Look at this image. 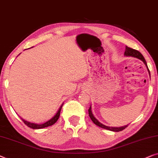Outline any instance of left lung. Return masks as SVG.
I'll return each mask as SVG.
<instances>
[{"label": "left lung", "instance_id": "8db88e82", "mask_svg": "<svg viewBox=\"0 0 158 158\" xmlns=\"http://www.w3.org/2000/svg\"><path fill=\"white\" fill-rule=\"evenodd\" d=\"M124 54L126 56H132V57H135V58L140 59V60H141L142 61H143V63H145L146 66L148 67L147 63H146V61L145 60V58H144L143 56L138 51H137V50L132 49V48H131L125 46V51ZM88 114H89V116H90V118L91 119V120H92L96 125H98V127H102V128H103V129L111 130V131H114V132H119V131H122V130L125 129L127 127V125H125V126L120 127H111L106 126V125L101 124V123H100L99 121H98L97 119H96L94 117V116H93L92 112H91V107H90V108L88 109Z\"/></svg>", "mask_w": 158, "mask_h": 158}]
</instances>
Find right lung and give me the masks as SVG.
I'll use <instances>...</instances> for the list:
<instances>
[{"label": "right lung", "instance_id": "1", "mask_svg": "<svg viewBox=\"0 0 158 158\" xmlns=\"http://www.w3.org/2000/svg\"><path fill=\"white\" fill-rule=\"evenodd\" d=\"M62 106H60V108H59L58 113H56V115L54 116L53 118L51 120L48 121V122L43 123V124H41V125H38V124H35V123H29V122H27V121L24 120L23 119H22V120L23 121V123L26 124L27 126L31 127V128H33V129H41V128H44V127H49V126H51L53 124H55L57 122V120H58L59 118V116H60V110H61V108H62Z\"/></svg>", "mask_w": 158, "mask_h": 158}]
</instances>
